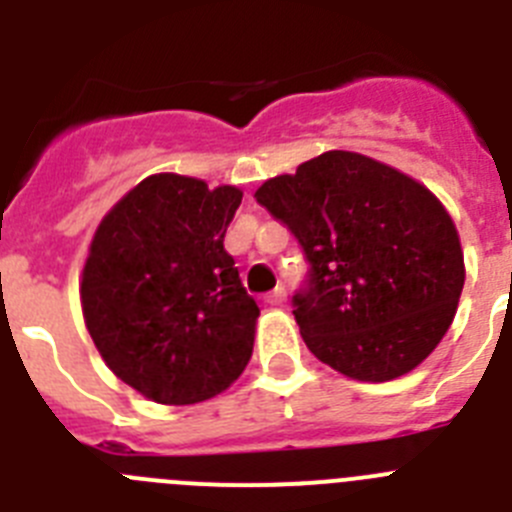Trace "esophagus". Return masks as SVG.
<instances>
[{"label":"esophagus","instance_id":"1","mask_svg":"<svg viewBox=\"0 0 512 512\" xmlns=\"http://www.w3.org/2000/svg\"><path fill=\"white\" fill-rule=\"evenodd\" d=\"M284 300H287V292H284L282 287H277V289H274V292H269V295H266V302H269L271 307L284 305Z\"/></svg>","mask_w":512,"mask_h":512}]
</instances>
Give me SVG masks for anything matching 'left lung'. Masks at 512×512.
Here are the masks:
<instances>
[{"label":"left lung","mask_w":512,"mask_h":512,"mask_svg":"<svg viewBox=\"0 0 512 512\" xmlns=\"http://www.w3.org/2000/svg\"><path fill=\"white\" fill-rule=\"evenodd\" d=\"M305 248L302 341L356 382L413 372L446 336L464 289L459 230L431 189L354 151H325L253 194Z\"/></svg>","instance_id":"obj_1"}]
</instances>
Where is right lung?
Instances as JSON below:
<instances>
[{"label":"right lung","mask_w":512,"mask_h":512,"mask_svg":"<svg viewBox=\"0 0 512 512\" xmlns=\"http://www.w3.org/2000/svg\"><path fill=\"white\" fill-rule=\"evenodd\" d=\"M243 192L151 174L99 220L81 312L110 372L161 405H194L241 377L259 305L225 251Z\"/></svg>","instance_id":"add662e5"}]
</instances>
